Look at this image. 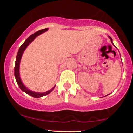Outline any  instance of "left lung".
I'll use <instances>...</instances> for the list:
<instances>
[{"label": "left lung", "instance_id": "obj_1", "mask_svg": "<svg viewBox=\"0 0 133 133\" xmlns=\"http://www.w3.org/2000/svg\"><path fill=\"white\" fill-rule=\"evenodd\" d=\"M109 39H111V42H112V44H113V43H112V38H111V37H110V36H109ZM113 45H114V44H113ZM108 95H107V96H108Z\"/></svg>", "mask_w": 133, "mask_h": 133}]
</instances>
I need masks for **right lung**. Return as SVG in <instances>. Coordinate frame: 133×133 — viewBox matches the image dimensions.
I'll list each match as a JSON object with an SVG mask.
<instances>
[{
    "mask_svg": "<svg viewBox=\"0 0 133 133\" xmlns=\"http://www.w3.org/2000/svg\"><path fill=\"white\" fill-rule=\"evenodd\" d=\"M47 30H48V28H45V29H44L39 30V31L36 32V33L33 34H32L31 36H30L29 37L27 38L26 40L25 41V42H24V43L22 44V45L20 47L19 51H18L17 55L16 63H15L14 75H15V77H16V81L17 82V84L19 85V88H21V89L22 90V91H24V92L27 93V94L32 96L34 97H36V98H39V97H42V96H44L47 95V94H49V93L52 92V91L54 89V88H55V86H54L51 89H50L49 91H46V92H34V91H30L29 89H28L26 87L24 86V84L22 83V81H21V77H20V74H19L20 62H21V58H22V56L23 53H24V51H25V49L27 48V47L28 46V45H29V44L31 43L34 40V39L37 37V36H39V35L41 34L42 33L45 32H46Z\"/></svg>",
    "mask_w": 133,
    "mask_h": 133,
    "instance_id": "1",
    "label": "right lung"
}]
</instances>
